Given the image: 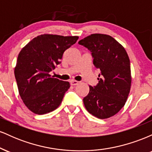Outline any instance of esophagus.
I'll return each instance as SVG.
<instances>
[{
  "label": "esophagus",
  "instance_id": "obj_1",
  "mask_svg": "<svg viewBox=\"0 0 152 152\" xmlns=\"http://www.w3.org/2000/svg\"><path fill=\"white\" fill-rule=\"evenodd\" d=\"M70 83L71 86H76L78 83V81H75V80H71V81H70Z\"/></svg>",
  "mask_w": 152,
  "mask_h": 152
}]
</instances>
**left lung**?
Here are the masks:
<instances>
[{"instance_id":"8db88e82","label":"left lung","mask_w":152,"mask_h":152,"mask_svg":"<svg viewBox=\"0 0 152 152\" xmlns=\"http://www.w3.org/2000/svg\"><path fill=\"white\" fill-rule=\"evenodd\" d=\"M91 52L93 64L100 71L96 86H89L83 99L87 111L99 118H108L124 106L131 88L130 61L126 50L109 35L94 34L78 41Z\"/></svg>"}]
</instances>
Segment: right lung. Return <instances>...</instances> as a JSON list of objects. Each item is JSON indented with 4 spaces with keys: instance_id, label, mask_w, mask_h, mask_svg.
<instances>
[{
    "instance_id": "right-lung-1",
    "label": "right lung",
    "mask_w": 152,
    "mask_h": 152,
    "mask_svg": "<svg viewBox=\"0 0 152 152\" xmlns=\"http://www.w3.org/2000/svg\"><path fill=\"white\" fill-rule=\"evenodd\" d=\"M78 39V36L41 35L19 53L14 70L19 94L34 114L49 113L61 103L70 83L53 78L49 73L61 64L64 51Z\"/></svg>"
}]
</instances>
